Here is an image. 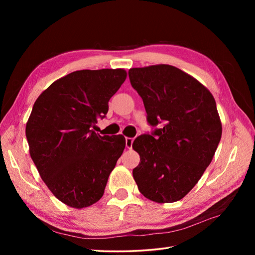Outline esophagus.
Segmentation results:
<instances>
[{"instance_id":"esophagus-1","label":"esophagus","mask_w":255,"mask_h":255,"mask_svg":"<svg viewBox=\"0 0 255 255\" xmlns=\"http://www.w3.org/2000/svg\"><path fill=\"white\" fill-rule=\"evenodd\" d=\"M133 141H134L133 138H130V137H127V138H126V145H127V148H128V149H130V148H132Z\"/></svg>"}]
</instances>
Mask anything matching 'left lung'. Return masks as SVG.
Instances as JSON below:
<instances>
[{
  "instance_id": "obj_1",
  "label": "left lung",
  "mask_w": 255,
  "mask_h": 255,
  "mask_svg": "<svg viewBox=\"0 0 255 255\" xmlns=\"http://www.w3.org/2000/svg\"><path fill=\"white\" fill-rule=\"evenodd\" d=\"M142 99L148 122L160 128L137 137L140 161L133 177L140 194L157 203L179 201L211 164L222 126L211 91L194 76L170 65L128 70Z\"/></svg>"
}]
</instances>
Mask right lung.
<instances>
[{
    "label": "right lung",
    "instance_id": "right-lung-1",
    "mask_svg": "<svg viewBox=\"0 0 255 255\" xmlns=\"http://www.w3.org/2000/svg\"><path fill=\"white\" fill-rule=\"evenodd\" d=\"M125 69L79 70L56 80L34 103L25 134L42 181L73 208L98 202L126 148L122 135L101 136L94 128L127 79Z\"/></svg>",
    "mask_w": 255,
    "mask_h": 255
}]
</instances>
